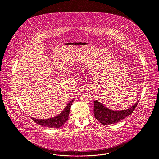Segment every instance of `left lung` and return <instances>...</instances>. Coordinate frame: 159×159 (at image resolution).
<instances>
[{
	"mask_svg": "<svg viewBox=\"0 0 159 159\" xmlns=\"http://www.w3.org/2000/svg\"><path fill=\"white\" fill-rule=\"evenodd\" d=\"M139 101L129 109L122 111H112L106 107L97 100L94 101V116L100 123L104 125L118 123L131 114L137 107Z\"/></svg>",
	"mask_w": 159,
	"mask_h": 159,
	"instance_id": "1",
	"label": "left lung"
}]
</instances>
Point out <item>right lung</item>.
Segmentation results:
<instances>
[{"instance_id":"1","label":"right lung","mask_w":159,"mask_h":159,"mask_svg":"<svg viewBox=\"0 0 159 159\" xmlns=\"http://www.w3.org/2000/svg\"><path fill=\"white\" fill-rule=\"evenodd\" d=\"M74 100L71 101L67 106L65 107L64 110L60 113L59 115L57 116L47 119V120H38L33 118L31 119L39 125L44 126V127H48V128H60L63 125V124L67 121L68 118H69V112L70 110V107Z\"/></svg>"}]
</instances>
